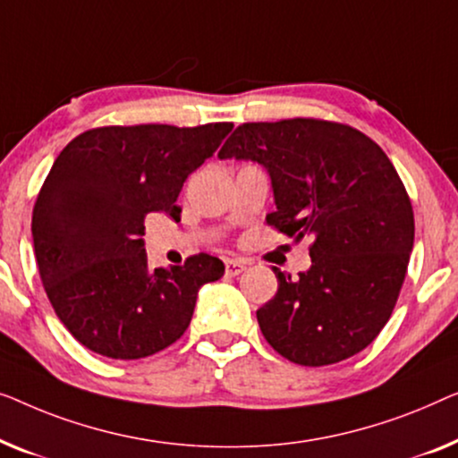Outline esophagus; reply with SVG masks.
Returning <instances> with one entry per match:
<instances>
[{
	"mask_svg": "<svg viewBox=\"0 0 458 458\" xmlns=\"http://www.w3.org/2000/svg\"><path fill=\"white\" fill-rule=\"evenodd\" d=\"M224 266H226V276H238L247 269V263L242 259H226L224 261Z\"/></svg>",
	"mask_w": 458,
	"mask_h": 458,
	"instance_id": "esophagus-1",
	"label": "esophagus"
}]
</instances>
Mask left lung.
I'll list each match as a JSON object with an SVG mask.
<instances>
[{
    "instance_id": "left-lung-1",
    "label": "left lung",
    "mask_w": 458,
    "mask_h": 458,
    "mask_svg": "<svg viewBox=\"0 0 458 458\" xmlns=\"http://www.w3.org/2000/svg\"><path fill=\"white\" fill-rule=\"evenodd\" d=\"M272 176L267 226L309 238L299 278L274 267L278 293L257 321L274 351L321 367L357 355L390 319L413 250L409 192L388 156L357 128L319 118L241 124L217 153Z\"/></svg>"
}]
</instances>
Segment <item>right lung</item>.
<instances>
[{
  "label": "right lung",
  "mask_w": 458,
  "mask_h": 458,
  "mask_svg": "<svg viewBox=\"0 0 458 458\" xmlns=\"http://www.w3.org/2000/svg\"><path fill=\"white\" fill-rule=\"evenodd\" d=\"M230 131V122L99 126L57 156L30 230L51 307L89 351L131 360L167 349L189 327L199 288L224 276L208 253L149 269L140 236L147 214L180 217L186 178Z\"/></svg>",
  "instance_id": "right-lung-1"
}]
</instances>
